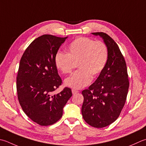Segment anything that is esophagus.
<instances>
[{
	"instance_id": "34e87169",
	"label": "esophagus",
	"mask_w": 146,
	"mask_h": 146,
	"mask_svg": "<svg viewBox=\"0 0 146 146\" xmlns=\"http://www.w3.org/2000/svg\"><path fill=\"white\" fill-rule=\"evenodd\" d=\"M71 92H72L73 94H76L78 92V91L75 90V89H72V90H71Z\"/></svg>"
}]
</instances>
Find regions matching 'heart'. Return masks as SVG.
<instances>
[{"label":"heart","mask_w":146,"mask_h":146,"mask_svg":"<svg viewBox=\"0 0 146 146\" xmlns=\"http://www.w3.org/2000/svg\"><path fill=\"white\" fill-rule=\"evenodd\" d=\"M67 54L57 52L54 57L56 68L62 74L72 71L75 63L78 62L80 70L65 80L66 86L80 89L101 73L106 65L108 48L102 41H95L88 37H78L66 48Z\"/></svg>","instance_id":"obj_1"}]
</instances>
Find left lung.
I'll list each match as a JSON object with an SVG mask.
<instances>
[{
  "instance_id": "obj_1",
  "label": "left lung",
  "mask_w": 146,
  "mask_h": 146,
  "mask_svg": "<svg viewBox=\"0 0 146 146\" xmlns=\"http://www.w3.org/2000/svg\"><path fill=\"white\" fill-rule=\"evenodd\" d=\"M108 48V59L95 82L82 91V114L90 126L103 128L118 118L125 104L129 87L127 64L118 45L108 34L96 32Z\"/></svg>"
}]
</instances>
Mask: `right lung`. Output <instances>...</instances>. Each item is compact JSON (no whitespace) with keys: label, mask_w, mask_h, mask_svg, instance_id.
Returning <instances> with one entry per match:
<instances>
[{"label":"right lung","mask_w":146,"mask_h":146,"mask_svg":"<svg viewBox=\"0 0 146 146\" xmlns=\"http://www.w3.org/2000/svg\"><path fill=\"white\" fill-rule=\"evenodd\" d=\"M67 38L51 35L39 36L29 45L20 60L16 78L19 102L26 115L41 126L58 121L72 96L68 87L52 94L62 84L54 57Z\"/></svg>","instance_id":"1"}]
</instances>
